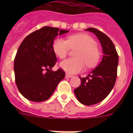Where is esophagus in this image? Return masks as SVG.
<instances>
[{
	"label": "esophagus",
	"instance_id": "34e87169",
	"mask_svg": "<svg viewBox=\"0 0 133 133\" xmlns=\"http://www.w3.org/2000/svg\"><path fill=\"white\" fill-rule=\"evenodd\" d=\"M72 75H69V74H66L65 75V78H72Z\"/></svg>",
	"mask_w": 133,
	"mask_h": 133
}]
</instances>
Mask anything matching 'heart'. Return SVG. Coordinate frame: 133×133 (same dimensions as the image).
<instances>
[{
  "mask_svg": "<svg viewBox=\"0 0 133 133\" xmlns=\"http://www.w3.org/2000/svg\"><path fill=\"white\" fill-rule=\"evenodd\" d=\"M52 48L55 55L61 59L66 57L70 48H77L74 53L75 58H68L59 64L61 69L70 74L82 71L85 63L88 68L94 67L100 60V52L96 42L86 34L70 35L67 41L57 38L52 42Z\"/></svg>",
  "mask_w": 133,
  "mask_h": 133,
  "instance_id": "obj_1",
  "label": "heart"
}]
</instances>
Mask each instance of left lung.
I'll return each instance as SVG.
<instances>
[{
    "instance_id": "left-lung-1",
    "label": "left lung",
    "mask_w": 133,
    "mask_h": 133,
    "mask_svg": "<svg viewBox=\"0 0 133 133\" xmlns=\"http://www.w3.org/2000/svg\"><path fill=\"white\" fill-rule=\"evenodd\" d=\"M86 30L97 36L103 56L99 65L86 78L80 77L81 85L74 90V92L80 103L92 105L104 100L113 88L117 78L118 55L113 43L105 33L93 28Z\"/></svg>"
}]
</instances>
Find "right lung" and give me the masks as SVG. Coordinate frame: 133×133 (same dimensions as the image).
I'll return each instance as SVG.
<instances>
[{
  "mask_svg": "<svg viewBox=\"0 0 133 133\" xmlns=\"http://www.w3.org/2000/svg\"><path fill=\"white\" fill-rule=\"evenodd\" d=\"M68 31L45 26L23 41L14 60V72L16 85L24 98L33 102L48 100L65 78L61 68L52 70L57 61L52 45L56 36Z\"/></svg>",
  "mask_w": 133,
  "mask_h": 133,
  "instance_id": "obj_1",
  "label": "right lung"
}]
</instances>
